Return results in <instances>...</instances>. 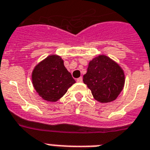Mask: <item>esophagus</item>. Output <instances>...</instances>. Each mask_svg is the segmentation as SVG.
<instances>
[{"label": "esophagus", "instance_id": "1", "mask_svg": "<svg viewBox=\"0 0 150 150\" xmlns=\"http://www.w3.org/2000/svg\"><path fill=\"white\" fill-rule=\"evenodd\" d=\"M82 81H83V78H82L81 76V77H79V78H77V79H76V82H79V83L82 82Z\"/></svg>", "mask_w": 150, "mask_h": 150}]
</instances>
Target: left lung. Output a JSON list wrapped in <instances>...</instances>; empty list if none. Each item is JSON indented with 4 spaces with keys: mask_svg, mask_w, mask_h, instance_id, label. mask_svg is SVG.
I'll use <instances>...</instances> for the list:
<instances>
[{
    "mask_svg": "<svg viewBox=\"0 0 150 150\" xmlns=\"http://www.w3.org/2000/svg\"><path fill=\"white\" fill-rule=\"evenodd\" d=\"M83 81L100 103L115 100L123 88L125 76L121 67L105 55L90 61Z\"/></svg>",
    "mask_w": 150,
    "mask_h": 150,
    "instance_id": "obj_1",
    "label": "left lung"
}]
</instances>
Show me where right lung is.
Returning <instances> with one entry per match:
<instances>
[{
  "label": "right lung",
  "mask_w": 150,
  "mask_h": 150,
  "mask_svg": "<svg viewBox=\"0 0 150 150\" xmlns=\"http://www.w3.org/2000/svg\"><path fill=\"white\" fill-rule=\"evenodd\" d=\"M31 77L39 95L50 102L58 100L76 82L58 55L48 56L39 62L34 69Z\"/></svg>",
  "instance_id": "right-lung-1"
}]
</instances>
